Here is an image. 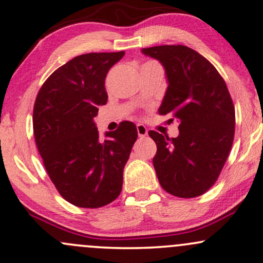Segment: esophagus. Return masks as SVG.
<instances>
[{"instance_id": "esophagus-1", "label": "esophagus", "mask_w": 263, "mask_h": 263, "mask_svg": "<svg viewBox=\"0 0 263 263\" xmlns=\"http://www.w3.org/2000/svg\"><path fill=\"white\" fill-rule=\"evenodd\" d=\"M136 130H138V135L139 138H145L147 135V128L143 124H138L136 125Z\"/></svg>"}]
</instances>
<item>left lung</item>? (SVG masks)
I'll use <instances>...</instances> for the list:
<instances>
[{
	"instance_id": "8db88e82",
	"label": "left lung",
	"mask_w": 263,
	"mask_h": 263,
	"mask_svg": "<svg viewBox=\"0 0 263 263\" xmlns=\"http://www.w3.org/2000/svg\"><path fill=\"white\" fill-rule=\"evenodd\" d=\"M141 51L159 61L166 73L159 114L179 122L177 138L148 132L157 143L153 166L160 185L184 199L202 195L218 179L233 142L235 106L228 86L213 64L188 46Z\"/></svg>"
}]
</instances>
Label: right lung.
<instances>
[{"instance_id": "1", "label": "right lung", "mask_w": 263, "mask_h": 263, "mask_svg": "<svg viewBox=\"0 0 263 263\" xmlns=\"http://www.w3.org/2000/svg\"><path fill=\"white\" fill-rule=\"evenodd\" d=\"M123 56L124 51L74 57L46 79L35 98V145L50 179L74 206L103 207L121 194L138 130L125 121L102 140L93 118L107 102V71Z\"/></svg>"}]
</instances>
